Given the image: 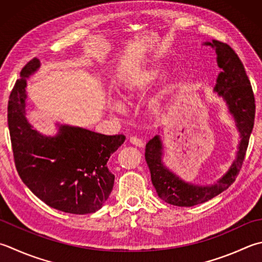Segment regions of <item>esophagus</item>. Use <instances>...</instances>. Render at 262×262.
Returning a JSON list of instances; mask_svg holds the SVG:
<instances>
[{
  "label": "esophagus",
  "mask_w": 262,
  "mask_h": 262,
  "mask_svg": "<svg viewBox=\"0 0 262 262\" xmlns=\"http://www.w3.org/2000/svg\"><path fill=\"white\" fill-rule=\"evenodd\" d=\"M129 141H130V144L135 145L137 147H142V146H144V141H142L141 139H139V138H137V137H130Z\"/></svg>",
  "instance_id": "34e87169"
}]
</instances>
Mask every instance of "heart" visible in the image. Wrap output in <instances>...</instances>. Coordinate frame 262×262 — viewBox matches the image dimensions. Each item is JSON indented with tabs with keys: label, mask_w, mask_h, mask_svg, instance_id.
<instances>
[{
	"label": "heart",
	"mask_w": 262,
	"mask_h": 262,
	"mask_svg": "<svg viewBox=\"0 0 262 262\" xmlns=\"http://www.w3.org/2000/svg\"><path fill=\"white\" fill-rule=\"evenodd\" d=\"M166 75L167 68L162 65H151L145 68V70L137 72L125 81L124 85H123L122 96L125 100L136 99V98L145 95L147 91H149L152 86H155ZM184 84V78L179 76L166 82L162 86L159 95L151 100L150 107L152 112L160 114L163 111H165L172 100L176 99L178 95L181 92ZM115 108L117 111L121 110V107L118 105H115Z\"/></svg>",
	"instance_id": "heart-1"
}]
</instances>
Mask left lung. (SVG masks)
I'll return each instance as SVG.
<instances>
[{"label":"left lung","instance_id":"left-lung-1","mask_svg":"<svg viewBox=\"0 0 262 262\" xmlns=\"http://www.w3.org/2000/svg\"><path fill=\"white\" fill-rule=\"evenodd\" d=\"M205 44L215 49L218 56L216 61L223 71L216 78L214 91L218 92L228 105L230 114H233L236 126L241 133V141L236 160L226 174L214 184L204 186L185 182L163 165V146L160 136H155L147 142L145 159L157 195L166 203L177 206H192L204 203L221 194L233 184L243 165L254 125V95L241 59L233 49L224 42L213 39L212 43L206 42Z\"/></svg>","mask_w":262,"mask_h":262}]
</instances>
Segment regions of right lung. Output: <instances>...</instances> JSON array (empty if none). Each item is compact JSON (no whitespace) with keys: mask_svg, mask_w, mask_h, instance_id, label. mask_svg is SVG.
Masks as SVG:
<instances>
[{"mask_svg":"<svg viewBox=\"0 0 262 262\" xmlns=\"http://www.w3.org/2000/svg\"><path fill=\"white\" fill-rule=\"evenodd\" d=\"M33 58L20 72L8 103V125L13 159L24 184L51 208L73 214L93 213L102 208L115 176L107 162L125 140L82 127L59 125L58 135L43 136L26 118V78L36 72Z\"/></svg>","mask_w":262,"mask_h":262,"instance_id":"obj_1","label":"right lung"}]
</instances>
